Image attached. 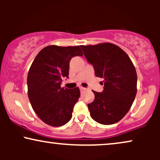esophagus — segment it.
Instances as JSON below:
<instances>
[{"label":"esophagus","instance_id":"1","mask_svg":"<svg viewBox=\"0 0 160 160\" xmlns=\"http://www.w3.org/2000/svg\"><path fill=\"white\" fill-rule=\"evenodd\" d=\"M80 92H83L84 90H86V88L80 86Z\"/></svg>","mask_w":160,"mask_h":160}]
</instances>
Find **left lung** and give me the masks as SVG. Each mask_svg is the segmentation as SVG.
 Wrapping results in <instances>:
<instances>
[{
  "mask_svg": "<svg viewBox=\"0 0 160 160\" xmlns=\"http://www.w3.org/2000/svg\"><path fill=\"white\" fill-rule=\"evenodd\" d=\"M80 47L88 62L93 65L95 76L104 80L103 92L92 91L95 99L88 104L91 117L101 124L116 123L128 113L136 95L135 66L128 55L113 43Z\"/></svg>",
  "mask_w": 160,
  "mask_h": 160,
  "instance_id": "obj_1",
  "label": "left lung"
}]
</instances>
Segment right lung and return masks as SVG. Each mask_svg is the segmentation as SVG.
<instances>
[{"label":"right lung","mask_w":160,"mask_h":160,"mask_svg":"<svg viewBox=\"0 0 160 160\" xmlns=\"http://www.w3.org/2000/svg\"><path fill=\"white\" fill-rule=\"evenodd\" d=\"M82 56L79 46L50 45L40 51L28 74V95L38 117L49 126H62L72 117L73 108L80 95L78 87H61L68 78L69 62L74 56Z\"/></svg>","instance_id":"obj_1"}]
</instances>
